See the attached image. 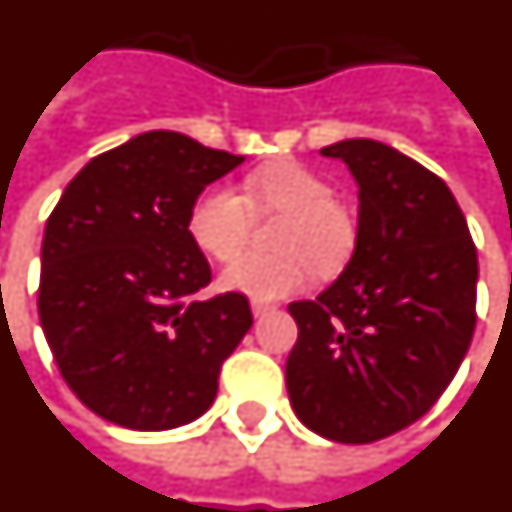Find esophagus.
<instances>
[{"mask_svg": "<svg viewBox=\"0 0 512 512\" xmlns=\"http://www.w3.org/2000/svg\"><path fill=\"white\" fill-rule=\"evenodd\" d=\"M274 309L276 306L263 304V301H252V314H255V317H266V314H271Z\"/></svg>", "mask_w": 512, "mask_h": 512, "instance_id": "esophagus-1", "label": "esophagus"}]
</instances>
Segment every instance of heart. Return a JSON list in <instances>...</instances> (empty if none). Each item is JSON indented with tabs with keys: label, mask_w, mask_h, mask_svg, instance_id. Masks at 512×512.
Returning a JSON list of instances; mask_svg holds the SVG:
<instances>
[{
	"label": "heart",
	"mask_w": 512,
	"mask_h": 512,
	"mask_svg": "<svg viewBox=\"0 0 512 512\" xmlns=\"http://www.w3.org/2000/svg\"><path fill=\"white\" fill-rule=\"evenodd\" d=\"M252 210H282L271 256L236 258L222 271L225 290L255 301H274L298 293L309 271L331 274L355 246V219L333 200L328 181L304 165H274L244 181V195L225 184L200 192L189 208L187 230L200 252L214 260H230L245 243Z\"/></svg>",
	"instance_id": "obj_1"
}]
</instances>
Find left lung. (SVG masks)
Masks as SVG:
<instances>
[{
	"label": "left lung",
	"mask_w": 512,
	"mask_h": 512,
	"mask_svg": "<svg viewBox=\"0 0 512 512\" xmlns=\"http://www.w3.org/2000/svg\"><path fill=\"white\" fill-rule=\"evenodd\" d=\"M358 184L342 276L290 304L287 393L306 429L363 445L423 418L472 342L478 252L448 184L380 140L325 146Z\"/></svg>",
	"instance_id": "obj_1"
}]
</instances>
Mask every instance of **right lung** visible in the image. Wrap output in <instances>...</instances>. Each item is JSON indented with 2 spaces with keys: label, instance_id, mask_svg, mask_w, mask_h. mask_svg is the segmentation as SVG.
I'll return each instance as SVG.
<instances>
[{
  "label": "right lung",
  "instance_id": "obj_1",
  "mask_svg": "<svg viewBox=\"0 0 512 512\" xmlns=\"http://www.w3.org/2000/svg\"><path fill=\"white\" fill-rule=\"evenodd\" d=\"M244 157L154 130L86 162L48 217L40 325L70 391L135 431L192 423L252 328L246 295L198 298L211 268L189 208Z\"/></svg>",
  "mask_w": 512,
  "mask_h": 512
}]
</instances>
